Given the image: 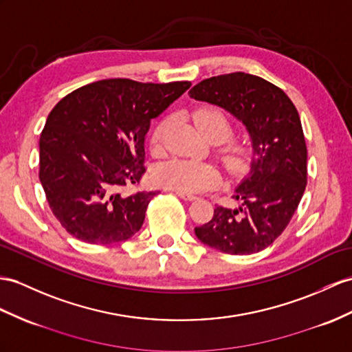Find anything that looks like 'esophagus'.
Returning <instances> with one entry per match:
<instances>
[{"label":"esophagus","instance_id":"obj_1","mask_svg":"<svg viewBox=\"0 0 352 352\" xmlns=\"http://www.w3.org/2000/svg\"><path fill=\"white\" fill-rule=\"evenodd\" d=\"M179 197H181V199H184V200H188V201H191V200H195L197 197L194 195V194H186V192H176Z\"/></svg>","mask_w":352,"mask_h":352}]
</instances>
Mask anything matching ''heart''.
I'll list each match as a JSON object with an SVG mask.
<instances>
[{
    "label": "heart",
    "mask_w": 352,
    "mask_h": 352,
    "mask_svg": "<svg viewBox=\"0 0 352 352\" xmlns=\"http://www.w3.org/2000/svg\"><path fill=\"white\" fill-rule=\"evenodd\" d=\"M194 122L206 139L213 143L223 142L217 152L230 173L246 170L252 148L246 142L227 140L233 134V124L224 111L210 106L200 107L194 111ZM164 130L166 124H160L152 133V146L155 151L161 149ZM219 177L215 166L190 160H171L155 170V182L160 186L186 194L209 190L219 182Z\"/></svg>",
    "instance_id": "obj_1"
}]
</instances>
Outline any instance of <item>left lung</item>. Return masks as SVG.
Wrapping results in <instances>:
<instances>
[{"mask_svg":"<svg viewBox=\"0 0 352 352\" xmlns=\"http://www.w3.org/2000/svg\"><path fill=\"white\" fill-rule=\"evenodd\" d=\"M194 100L224 107L251 134V175L236 188L239 209L217 206L195 236L231 255L260 252L287 228L307 182V149L300 116L287 94L242 72L213 76L190 91Z\"/></svg>","mask_w":352,"mask_h":352,"instance_id":"1","label":"left lung"}]
</instances>
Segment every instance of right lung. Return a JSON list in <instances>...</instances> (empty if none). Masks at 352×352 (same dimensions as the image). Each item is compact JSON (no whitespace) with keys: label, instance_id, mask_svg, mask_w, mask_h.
Listing matches in <instances>:
<instances>
[{"label":"right lung","instance_id":"obj_1","mask_svg":"<svg viewBox=\"0 0 352 352\" xmlns=\"http://www.w3.org/2000/svg\"><path fill=\"white\" fill-rule=\"evenodd\" d=\"M191 82L98 80L65 96L40 135V182L56 219L92 245L124 242L143 226L160 191L125 194L146 171L151 121Z\"/></svg>","mask_w":352,"mask_h":352}]
</instances>
